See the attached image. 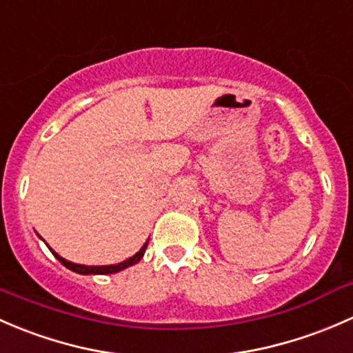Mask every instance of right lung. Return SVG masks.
I'll use <instances>...</instances> for the list:
<instances>
[{"instance_id": "obj_1", "label": "right lung", "mask_w": 353, "mask_h": 353, "mask_svg": "<svg viewBox=\"0 0 353 353\" xmlns=\"http://www.w3.org/2000/svg\"><path fill=\"white\" fill-rule=\"evenodd\" d=\"M148 243H150V239H148L146 243H144L143 245V248L139 250V252L136 253V255H132L130 258H127V260H123V261H121V263H117V265H79V263H72V261H69V260H66V258H63L61 255H57L56 252H54L52 248H50L49 245H47V248L50 250V252H52V255L57 258V260L61 261V263L64 265V267L66 268H69V270H72V272H76V274H79V275H105V274H117V272H121V270H125L127 267H132V265H136L137 261L141 260V258L144 256V252H146V248H148Z\"/></svg>"}]
</instances>
